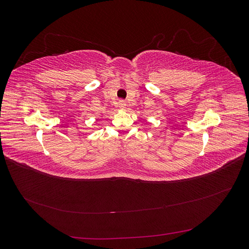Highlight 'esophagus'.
Returning <instances> with one entry per match:
<instances>
[{
  "label": "esophagus",
  "instance_id": "1",
  "mask_svg": "<svg viewBox=\"0 0 249 249\" xmlns=\"http://www.w3.org/2000/svg\"><path fill=\"white\" fill-rule=\"evenodd\" d=\"M118 106H119L120 108H124V107H125V102H124V101H119V102H118Z\"/></svg>",
  "mask_w": 249,
  "mask_h": 249
}]
</instances>
